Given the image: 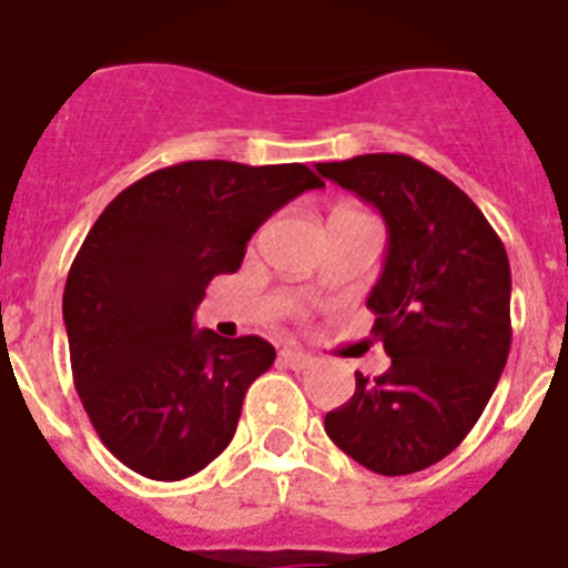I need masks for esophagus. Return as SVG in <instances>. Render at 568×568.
<instances>
[{
  "instance_id": "obj_1",
  "label": "esophagus",
  "mask_w": 568,
  "mask_h": 568,
  "mask_svg": "<svg viewBox=\"0 0 568 568\" xmlns=\"http://www.w3.org/2000/svg\"><path fill=\"white\" fill-rule=\"evenodd\" d=\"M280 364L288 369H308L314 364V357L303 349H283L280 352Z\"/></svg>"
}]
</instances>
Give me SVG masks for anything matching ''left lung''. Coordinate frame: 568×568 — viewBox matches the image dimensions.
I'll return each mask as SVG.
<instances>
[{"instance_id":"8db88e82","label":"left lung","mask_w":568,"mask_h":568,"mask_svg":"<svg viewBox=\"0 0 568 568\" xmlns=\"http://www.w3.org/2000/svg\"><path fill=\"white\" fill-rule=\"evenodd\" d=\"M317 173L387 222V262L366 306L393 357L378 378L355 373V395L323 424L373 474H416L454 454L503 375L511 349L508 254L454 181L402 152L317 164Z\"/></svg>"}]
</instances>
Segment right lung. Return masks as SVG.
Segmentation results:
<instances>
[{
  "label": "right lung",
  "instance_id": "1",
  "mask_svg": "<svg viewBox=\"0 0 568 568\" xmlns=\"http://www.w3.org/2000/svg\"><path fill=\"white\" fill-rule=\"evenodd\" d=\"M314 187L306 164L184 161L100 213L71 262L63 321L80 402L126 468L175 483L231 445L276 352L256 335L195 332L193 314L213 276L240 271L256 227Z\"/></svg>",
  "mask_w": 568,
  "mask_h": 568
}]
</instances>
